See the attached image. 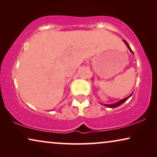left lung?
Returning a JSON list of instances; mask_svg holds the SVG:
<instances>
[{
	"label": "left lung",
	"instance_id": "8db88e82",
	"mask_svg": "<svg viewBox=\"0 0 157 157\" xmlns=\"http://www.w3.org/2000/svg\"><path fill=\"white\" fill-rule=\"evenodd\" d=\"M123 41L125 43V44H126V46H127V48L129 49V51H131V53H133V54H134V53H133V51H132V49H131V48H130V46H129V45H128V44H127V42L125 40H123ZM132 94H133V93L132 94H131V95L130 96H128V97H126V98H123V99H121V100H120L119 101H118V102H117V103H114V104H101L102 105H104V106H106V107H109V108H111V109H113V108H116V107H118V106H121V105L122 104H124V102L126 101H127L128 98H129L131 96H132Z\"/></svg>",
	"mask_w": 157,
	"mask_h": 157
}]
</instances>
